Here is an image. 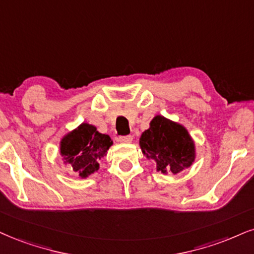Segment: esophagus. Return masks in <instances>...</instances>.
Masks as SVG:
<instances>
[{"mask_svg":"<svg viewBox=\"0 0 254 254\" xmlns=\"http://www.w3.org/2000/svg\"><path fill=\"white\" fill-rule=\"evenodd\" d=\"M119 141L124 142V143H129L133 141V136L132 135H126V136H120L119 137Z\"/></svg>","mask_w":254,"mask_h":254,"instance_id":"esophagus-1","label":"esophagus"}]
</instances>
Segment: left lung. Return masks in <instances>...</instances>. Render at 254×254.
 <instances>
[{
    "label": "left lung",
    "instance_id": "1",
    "mask_svg": "<svg viewBox=\"0 0 254 254\" xmlns=\"http://www.w3.org/2000/svg\"><path fill=\"white\" fill-rule=\"evenodd\" d=\"M140 146L143 154L156 162V170L164 174L179 173L195 159L193 140L186 128L160 115L153 119L151 127L142 133Z\"/></svg>",
    "mask_w": 254,
    "mask_h": 254
}]
</instances>
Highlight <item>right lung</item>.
<instances>
[{
    "instance_id": "add662e5",
    "label": "right lung",
    "mask_w": 254,
    "mask_h": 254,
    "mask_svg": "<svg viewBox=\"0 0 254 254\" xmlns=\"http://www.w3.org/2000/svg\"><path fill=\"white\" fill-rule=\"evenodd\" d=\"M112 139L88 124H82L61 141V155L65 164L81 178L99 170V160L112 146Z\"/></svg>"
}]
</instances>
